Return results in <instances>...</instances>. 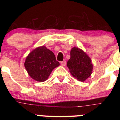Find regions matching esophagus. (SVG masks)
Instances as JSON below:
<instances>
[{
	"label": "esophagus",
	"instance_id": "34e87169",
	"mask_svg": "<svg viewBox=\"0 0 120 120\" xmlns=\"http://www.w3.org/2000/svg\"><path fill=\"white\" fill-rule=\"evenodd\" d=\"M60 64H61V65L63 67H64V66L66 65V62L65 61H61V63H60Z\"/></svg>",
	"mask_w": 120,
	"mask_h": 120
}]
</instances>
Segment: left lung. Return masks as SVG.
Masks as SVG:
<instances>
[{"mask_svg":"<svg viewBox=\"0 0 120 120\" xmlns=\"http://www.w3.org/2000/svg\"><path fill=\"white\" fill-rule=\"evenodd\" d=\"M67 65L71 75L81 82L86 81L93 73L91 59L82 49L76 47L71 50V58Z\"/></svg>","mask_w":120,"mask_h":120,"instance_id":"obj_1","label":"left lung"}]
</instances>
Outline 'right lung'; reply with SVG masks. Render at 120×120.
I'll use <instances>...</instances> for the list:
<instances>
[{"label": "right lung", "mask_w": 120, "mask_h": 120, "mask_svg": "<svg viewBox=\"0 0 120 120\" xmlns=\"http://www.w3.org/2000/svg\"><path fill=\"white\" fill-rule=\"evenodd\" d=\"M60 65L55 56L45 46L38 47L26 57L25 68L30 77L38 82H44L53 69Z\"/></svg>", "instance_id": "right-lung-1"}]
</instances>
